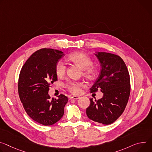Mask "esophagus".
I'll use <instances>...</instances> for the list:
<instances>
[{"instance_id": "1", "label": "esophagus", "mask_w": 152, "mask_h": 152, "mask_svg": "<svg viewBox=\"0 0 152 152\" xmlns=\"http://www.w3.org/2000/svg\"><path fill=\"white\" fill-rule=\"evenodd\" d=\"M80 97H79V96H72V97H70V99H75V100H77V99H79Z\"/></svg>"}]
</instances>
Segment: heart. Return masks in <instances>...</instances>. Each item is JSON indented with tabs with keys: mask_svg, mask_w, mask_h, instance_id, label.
Returning a JSON list of instances; mask_svg holds the SVG:
<instances>
[{
	"mask_svg": "<svg viewBox=\"0 0 152 152\" xmlns=\"http://www.w3.org/2000/svg\"><path fill=\"white\" fill-rule=\"evenodd\" d=\"M68 59L84 70V75L87 77H91L93 74V70L91 67L93 62L91 58L87 54L82 53H75L68 56ZM56 73L58 77L63 76L66 71L65 64L59 61L56 65ZM83 86L81 82L69 81L66 84L68 90L73 94H78L80 91V87Z\"/></svg>",
	"mask_w": 152,
	"mask_h": 152,
	"instance_id": "obj_1",
	"label": "heart"
}]
</instances>
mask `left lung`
I'll return each mask as SVG.
<instances>
[{
	"label": "left lung",
	"mask_w": 152,
	"mask_h": 152,
	"mask_svg": "<svg viewBox=\"0 0 152 152\" xmlns=\"http://www.w3.org/2000/svg\"><path fill=\"white\" fill-rule=\"evenodd\" d=\"M101 65L99 75L90 89L91 93L98 89L103 93L99 100L90 98V105L86 110L88 118L94 122L108 125L114 122L123 113L130 93V75L127 66L118 55L97 52Z\"/></svg>",
	"instance_id": "obj_1"
}]
</instances>
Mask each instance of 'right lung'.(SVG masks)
I'll return each instance as SVG.
<instances>
[{
    "label": "right lung",
    "instance_id": "1",
    "mask_svg": "<svg viewBox=\"0 0 152 152\" xmlns=\"http://www.w3.org/2000/svg\"><path fill=\"white\" fill-rule=\"evenodd\" d=\"M64 55L62 51L51 48L37 50L27 59L19 75L18 92L25 112L44 126L59 121L68 102L64 94L52 99L48 94L50 85L58 79L56 65Z\"/></svg>",
    "mask_w": 152,
    "mask_h": 152
}]
</instances>
